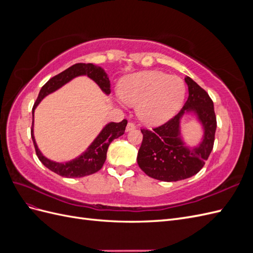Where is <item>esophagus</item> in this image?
Segmentation results:
<instances>
[{"label":"esophagus","instance_id":"esophagus-1","mask_svg":"<svg viewBox=\"0 0 253 253\" xmlns=\"http://www.w3.org/2000/svg\"><path fill=\"white\" fill-rule=\"evenodd\" d=\"M136 126H135V125L133 124V122H128V124L126 125V132H129V131H132V129H134Z\"/></svg>","mask_w":253,"mask_h":253}]
</instances>
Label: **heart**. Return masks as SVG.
I'll return each mask as SVG.
<instances>
[{
	"mask_svg": "<svg viewBox=\"0 0 253 253\" xmlns=\"http://www.w3.org/2000/svg\"><path fill=\"white\" fill-rule=\"evenodd\" d=\"M187 86L178 76L144 71L127 76L119 86L121 100L137 106V116L143 124L163 125L178 113L185 101Z\"/></svg>",
	"mask_w": 253,
	"mask_h": 253,
	"instance_id": "1",
	"label": "heart"
}]
</instances>
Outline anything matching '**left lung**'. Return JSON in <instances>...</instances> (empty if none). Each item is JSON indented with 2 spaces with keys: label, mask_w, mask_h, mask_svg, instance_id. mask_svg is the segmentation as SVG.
<instances>
[{
  "label": "left lung",
  "mask_w": 253,
  "mask_h": 253,
  "mask_svg": "<svg viewBox=\"0 0 253 253\" xmlns=\"http://www.w3.org/2000/svg\"><path fill=\"white\" fill-rule=\"evenodd\" d=\"M189 96L180 112L165 125L141 129L142 143L137 155L140 169L152 178L163 181L186 179L201 171L213 149L216 117L213 101L198 84L186 77ZM189 112L194 113L202 125L204 134L200 144L187 147L181 138L180 122Z\"/></svg>",
  "instance_id": "left-lung-1"
}]
</instances>
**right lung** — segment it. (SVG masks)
<instances>
[{
  "label": "right lung",
  "instance_id": "add662e5",
  "mask_svg": "<svg viewBox=\"0 0 253 253\" xmlns=\"http://www.w3.org/2000/svg\"><path fill=\"white\" fill-rule=\"evenodd\" d=\"M78 76H87L88 78H90L98 84L99 87L102 89L104 94L109 95L111 93L110 80L108 77V74L104 72L103 68H101L100 66L94 65L93 63L74 64L73 66L68 67L64 72L50 78L42 86L37 101L34 104L33 117L36 108L44 97H46L47 95L59 89L60 87H62L64 84L70 82L74 78L78 77ZM126 125L127 121L126 119H124L121 122H117V124L116 122H109V124L102 128V131L99 133L95 140L89 144V147L86 149L85 152H83L77 158L66 163L52 162V160L46 158L42 154L39 148H38L34 136V121L32 126V138L34 141L38 158L40 159V162L46 167L47 169L67 178L83 177V176L94 174L101 169L106 159V152H108L109 145L114 139H116L121 135L125 134Z\"/></svg>",
  "mask_w": 253,
  "mask_h": 253
}]
</instances>
